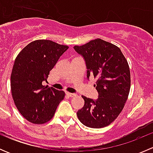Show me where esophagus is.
Here are the masks:
<instances>
[{
    "mask_svg": "<svg viewBox=\"0 0 153 153\" xmlns=\"http://www.w3.org/2000/svg\"><path fill=\"white\" fill-rule=\"evenodd\" d=\"M67 94L69 97H71V98H73V97H75L77 95L75 93H71V92H68Z\"/></svg>",
    "mask_w": 153,
    "mask_h": 153,
    "instance_id": "obj_1",
    "label": "esophagus"
}]
</instances>
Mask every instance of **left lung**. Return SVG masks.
Returning <instances> with one entry per match:
<instances>
[{"label": "left lung", "instance_id": "obj_1", "mask_svg": "<svg viewBox=\"0 0 153 153\" xmlns=\"http://www.w3.org/2000/svg\"><path fill=\"white\" fill-rule=\"evenodd\" d=\"M74 49L85 61L86 78H96L98 99L82 96L83 108L77 115L83 124L102 128L116 119L124 108L130 89V72L121 49L102 39L92 40Z\"/></svg>", "mask_w": 153, "mask_h": 153}]
</instances>
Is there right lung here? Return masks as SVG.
I'll list each match as a JSON object with an SVG mask.
<instances>
[{"instance_id":"obj_1","label":"right lung","mask_w":153,"mask_h":153,"mask_svg":"<svg viewBox=\"0 0 153 153\" xmlns=\"http://www.w3.org/2000/svg\"><path fill=\"white\" fill-rule=\"evenodd\" d=\"M69 47L49 40L29 44L15 58L11 74V90L17 109L24 118L36 124L52 118L64 91L44 86L49 72Z\"/></svg>"}]
</instances>
